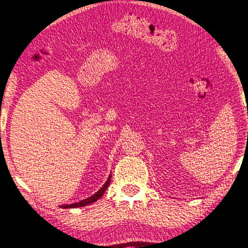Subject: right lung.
I'll list each match as a JSON object with an SVG mask.
<instances>
[{"label": "right lung", "instance_id": "obj_1", "mask_svg": "<svg viewBox=\"0 0 248 248\" xmlns=\"http://www.w3.org/2000/svg\"><path fill=\"white\" fill-rule=\"evenodd\" d=\"M109 183H111V175H109L108 179L106 180V183L103 185V187L98 190L97 193L93 194V195L90 196V198L85 199V200H82V201L79 202H76V203H71V204H65V205H62L61 208H64V209H70V208H79V207H85V205L88 204H91L93 203V202L97 201V200H99L101 196L104 195V193H105V190L107 189V187L109 186Z\"/></svg>", "mask_w": 248, "mask_h": 248}]
</instances>
